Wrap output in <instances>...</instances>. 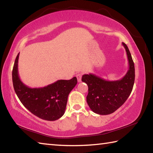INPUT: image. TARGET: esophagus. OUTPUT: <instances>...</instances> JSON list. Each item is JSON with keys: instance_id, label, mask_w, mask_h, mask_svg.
Here are the masks:
<instances>
[{"instance_id": "34e87169", "label": "esophagus", "mask_w": 153, "mask_h": 153, "mask_svg": "<svg viewBox=\"0 0 153 153\" xmlns=\"http://www.w3.org/2000/svg\"><path fill=\"white\" fill-rule=\"evenodd\" d=\"M82 74H81V73L77 74L76 75V77H77V82H82Z\"/></svg>"}]
</instances>
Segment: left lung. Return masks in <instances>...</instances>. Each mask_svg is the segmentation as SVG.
Segmentation results:
<instances>
[{
  "mask_svg": "<svg viewBox=\"0 0 153 153\" xmlns=\"http://www.w3.org/2000/svg\"><path fill=\"white\" fill-rule=\"evenodd\" d=\"M128 69L123 78L116 81H108L94 74H84L82 81L88 86L87 103L94 113L108 115L115 112L128 98L132 90L135 78L134 64L128 48L124 43Z\"/></svg>",
  "mask_w": 153,
  "mask_h": 153,
  "instance_id": "left-lung-1",
  "label": "left lung"
}]
</instances>
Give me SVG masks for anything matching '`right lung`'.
<instances>
[{
  "mask_svg": "<svg viewBox=\"0 0 153 153\" xmlns=\"http://www.w3.org/2000/svg\"><path fill=\"white\" fill-rule=\"evenodd\" d=\"M19 53L14 63V90L21 103L30 112L43 120L54 121L64 114L69 94L77 83L76 77L69 80L60 79L43 88H31L23 84L19 76Z\"/></svg>",
  "mask_w": 153,
  "mask_h": 153,
  "instance_id": "1",
  "label": "right lung"
}]
</instances>
